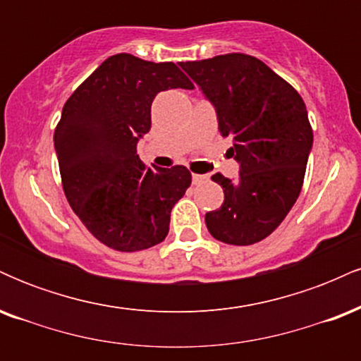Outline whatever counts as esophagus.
Instances as JSON below:
<instances>
[{
    "label": "esophagus",
    "mask_w": 361,
    "mask_h": 361,
    "mask_svg": "<svg viewBox=\"0 0 361 361\" xmlns=\"http://www.w3.org/2000/svg\"><path fill=\"white\" fill-rule=\"evenodd\" d=\"M207 180H209V178H207L205 175H193V176H192L193 185H202V183H205Z\"/></svg>",
    "instance_id": "obj_1"
}]
</instances>
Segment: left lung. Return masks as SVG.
Instances as JSON below:
<instances>
[{"label":"left lung","mask_w":361,"mask_h":361,"mask_svg":"<svg viewBox=\"0 0 361 361\" xmlns=\"http://www.w3.org/2000/svg\"><path fill=\"white\" fill-rule=\"evenodd\" d=\"M217 114L219 132L233 139L235 180L212 176L224 190L221 209L205 214L209 233L235 246L259 243L299 198L312 149L307 109L287 81L246 54L180 62Z\"/></svg>","instance_id":"obj_1"}]
</instances>
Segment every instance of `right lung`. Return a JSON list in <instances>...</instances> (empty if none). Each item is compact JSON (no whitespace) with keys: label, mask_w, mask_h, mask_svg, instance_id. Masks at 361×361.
<instances>
[{"label":"right lung","mask_w":361,"mask_h":361,"mask_svg":"<svg viewBox=\"0 0 361 361\" xmlns=\"http://www.w3.org/2000/svg\"><path fill=\"white\" fill-rule=\"evenodd\" d=\"M173 88H193L176 64L117 54L62 109L54 132L62 188L86 229L111 250L164 241L171 209L192 183L185 166L146 168L137 156L152 100Z\"/></svg>","instance_id":"right-lung-1"}]
</instances>
